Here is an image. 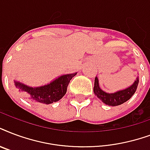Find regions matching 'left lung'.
I'll use <instances>...</instances> for the list:
<instances>
[{
	"mask_svg": "<svg viewBox=\"0 0 150 150\" xmlns=\"http://www.w3.org/2000/svg\"><path fill=\"white\" fill-rule=\"evenodd\" d=\"M139 78H137L135 82L130 87L118 91L116 93H108L104 92L102 90H100V88L99 87V84H98V78L96 77L94 79L93 92L97 95V97L106 105L111 106H117L126 102L134 95L139 85Z\"/></svg>",
	"mask_w": 150,
	"mask_h": 150,
	"instance_id": "8db88e82",
	"label": "left lung"
}]
</instances>
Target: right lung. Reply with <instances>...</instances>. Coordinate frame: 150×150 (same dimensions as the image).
Listing matches in <instances>:
<instances>
[{"label": "right lung", "mask_w": 150, "mask_h": 150, "mask_svg": "<svg viewBox=\"0 0 150 150\" xmlns=\"http://www.w3.org/2000/svg\"><path fill=\"white\" fill-rule=\"evenodd\" d=\"M75 75L76 73L64 75L50 84L40 87H30L18 82H15V85L25 97L32 101L49 105L58 101L64 96L70 80Z\"/></svg>", "instance_id": "add662e5"}]
</instances>
